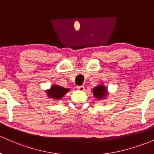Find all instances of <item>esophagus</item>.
<instances>
[{
    "label": "esophagus",
    "instance_id": "34e87169",
    "mask_svg": "<svg viewBox=\"0 0 154 154\" xmlns=\"http://www.w3.org/2000/svg\"><path fill=\"white\" fill-rule=\"evenodd\" d=\"M76 89L79 91H81V92H84V91L85 90V87H84V86H78Z\"/></svg>",
    "mask_w": 154,
    "mask_h": 154
}]
</instances>
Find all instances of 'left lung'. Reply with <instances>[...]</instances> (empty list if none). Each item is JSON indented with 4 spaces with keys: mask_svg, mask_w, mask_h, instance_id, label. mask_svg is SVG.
Masks as SVG:
<instances>
[{
    "mask_svg": "<svg viewBox=\"0 0 154 154\" xmlns=\"http://www.w3.org/2000/svg\"><path fill=\"white\" fill-rule=\"evenodd\" d=\"M92 93H93L94 97L97 100H104L109 95L108 89L103 83H101L100 85H97L96 87H94L92 90Z\"/></svg>",
    "mask_w": 154,
    "mask_h": 154,
    "instance_id": "left-lung-1",
    "label": "left lung"
}]
</instances>
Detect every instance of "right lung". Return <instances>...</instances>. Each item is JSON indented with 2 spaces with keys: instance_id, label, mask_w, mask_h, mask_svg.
Returning a JSON list of instances; mask_svg holds the SVG:
<instances>
[{
  "instance_id": "add662e5",
  "label": "right lung",
  "mask_w": 154,
  "mask_h": 154,
  "mask_svg": "<svg viewBox=\"0 0 154 154\" xmlns=\"http://www.w3.org/2000/svg\"><path fill=\"white\" fill-rule=\"evenodd\" d=\"M69 91H70L69 88H64L57 84H53L51 88L46 90L45 92L49 98H52L54 100H60Z\"/></svg>"
}]
</instances>
